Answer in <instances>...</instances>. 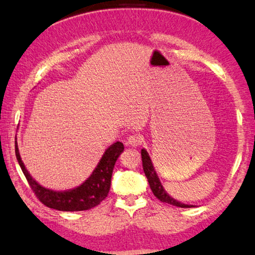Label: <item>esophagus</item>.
I'll return each instance as SVG.
<instances>
[{"label": "esophagus", "mask_w": 255, "mask_h": 255, "mask_svg": "<svg viewBox=\"0 0 255 255\" xmlns=\"http://www.w3.org/2000/svg\"><path fill=\"white\" fill-rule=\"evenodd\" d=\"M143 142V137L140 135V133H136V135H131L128 138V143L131 147H137L141 145Z\"/></svg>", "instance_id": "obj_1"}]
</instances>
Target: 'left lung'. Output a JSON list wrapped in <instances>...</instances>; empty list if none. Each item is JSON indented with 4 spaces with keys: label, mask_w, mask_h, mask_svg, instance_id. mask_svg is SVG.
<instances>
[{
    "label": "left lung",
    "mask_w": 255,
    "mask_h": 255,
    "mask_svg": "<svg viewBox=\"0 0 255 255\" xmlns=\"http://www.w3.org/2000/svg\"><path fill=\"white\" fill-rule=\"evenodd\" d=\"M141 160H142V168H143V173H145L146 177L148 179V183H149V186L151 192L154 193V195L158 198L159 201L167 203V204L174 205V206H178V207H183V208H188L192 207V205H187V204H183L178 201L174 200L173 197H170L167 193L165 192L164 187L161 186V183L159 182L158 176H157L154 166H152L151 159L148 152L145 149H141Z\"/></svg>",
    "instance_id": "left-lung-1"
}]
</instances>
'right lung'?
Masks as SVG:
<instances>
[{"label": "right lung", "mask_w": 255, "mask_h": 255, "mask_svg": "<svg viewBox=\"0 0 255 255\" xmlns=\"http://www.w3.org/2000/svg\"><path fill=\"white\" fill-rule=\"evenodd\" d=\"M123 151V142L117 141L113 143L105 151L98 166H97L90 177L85 183L81 184L77 188L70 189V191L54 192L52 189H48L41 186L27 173V170L25 169L21 160L20 154H18V148L15 140L16 159L36 198L45 206L53 208V210L64 212L89 210V208L99 205L107 197L110 189V183H112V176L116 160H117Z\"/></svg>", "instance_id": "right-lung-1"}]
</instances>
